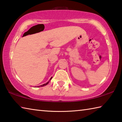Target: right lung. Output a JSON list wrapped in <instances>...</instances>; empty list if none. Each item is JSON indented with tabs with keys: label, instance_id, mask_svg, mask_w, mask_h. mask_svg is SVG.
Segmentation results:
<instances>
[{
	"label": "right lung",
	"instance_id": "1",
	"mask_svg": "<svg viewBox=\"0 0 122 122\" xmlns=\"http://www.w3.org/2000/svg\"><path fill=\"white\" fill-rule=\"evenodd\" d=\"M51 78H52V77H51V79H50V80H51ZM50 80H49V81H50ZM49 81L48 82H47L46 83H45V84H42V85H41V86H39V87H40V86H46L47 84H48V83H49Z\"/></svg>",
	"mask_w": 122,
	"mask_h": 122
}]
</instances>
